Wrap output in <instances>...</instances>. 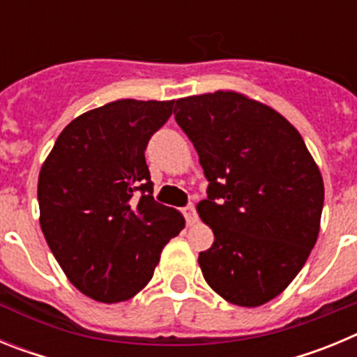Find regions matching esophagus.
Segmentation results:
<instances>
[{"mask_svg":"<svg viewBox=\"0 0 357 357\" xmlns=\"http://www.w3.org/2000/svg\"><path fill=\"white\" fill-rule=\"evenodd\" d=\"M182 213H184V218L185 222H188V225H193V223H197L198 216H197V209H195V206H188L182 209Z\"/></svg>","mask_w":357,"mask_h":357,"instance_id":"34e87169","label":"esophagus"}]
</instances>
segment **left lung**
<instances>
[{"label": "left lung", "mask_w": 357, "mask_h": 357, "mask_svg": "<svg viewBox=\"0 0 357 357\" xmlns=\"http://www.w3.org/2000/svg\"><path fill=\"white\" fill-rule=\"evenodd\" d=\"M175 119L209 181L198 202L214 243L198 264L227 302L257 307L284 291L320 232L324 178L275 109L236 91L178 98Z\"/></svg>", "instance_id": "1"}]
</instances>
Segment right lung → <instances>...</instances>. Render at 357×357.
<instances>
[{
    "mask_svg": "<svg viewBox=\"0 0 357 357\" xmlns=\"http://www.w3.org/2000/svg\"><path fill=\"white\" fill-rule=\"evenodd\" d=\"M175 100H116L61 132L39 173V222L75 288L114 304L150 282L166 243L185 227L153 200L144 150ZM141 190V194L137 191Z\"/></svg>",
    "mask_w": 357,
    "mask_h": 357,
    "instance_id": "add662e5",
    "label": "right lung"
}]
</instances>
